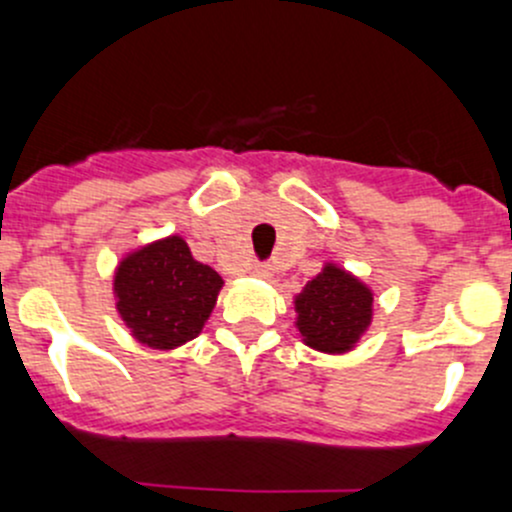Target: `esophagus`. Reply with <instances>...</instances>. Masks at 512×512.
<instances>
[{
    "instance_id": "esophagus-1",
    "label": "esophagus",
    "mask_w": 512,
    "mask_h": 512,
    "mask_svg": "<svg viewBox=\"0 0 512 512\" xmlns=\"http://www.w3.org/2000/svg\"><path fill=\"white\" fill-rule=\"evenodd\" d=\"M250 272H252V277H260V280H270L272 277V267L265 265V262H255Z\"/></svg>"
}]
</instances>
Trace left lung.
<instances>
[{"label": "left lung", "instance_id": "1", "mask_svg": "<svg viewBox=\"0 0 512 512\" xmlns=\"http://www.w3.org/2000/svg\"><path fill=\"white\" fill-rule=\"evenodd\" d=\"M371 304L374 294L364 282L342 267L324 265L294 299L302 342L327 354L349 352L369 329Z\"/></svg>", "mask_w": 512, "mask_h": 512}]
</instances>
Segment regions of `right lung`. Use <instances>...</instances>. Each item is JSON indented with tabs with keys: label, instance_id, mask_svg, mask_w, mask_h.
<instances>
[{
	"label": "right lung",
	"instance_id": "add662e5",
	"mask_svg": "<svg viewBox=\"0 0 512 512\" xmlns=\"http://www.w3.org/2000/svg\"><path fill=\"white\" fill-rule=\"evenodd\" d=\"M223 277L170 235L123 257L113 277L116 309L133 337L151 349H175L208 322Z\"/></svg>",
	"mask_w": 512,
	"mask_h": 512
}]
</instances>
